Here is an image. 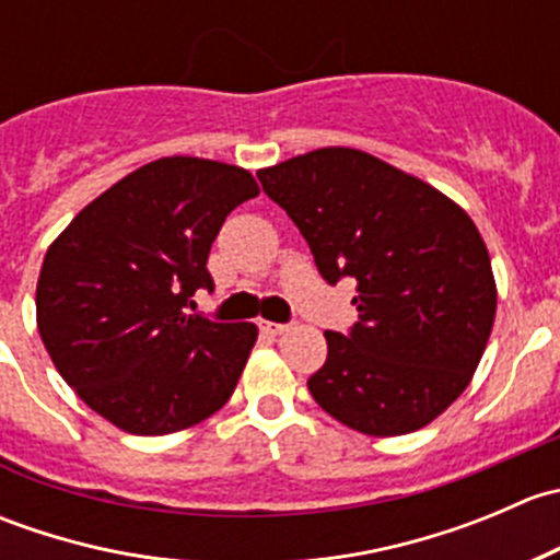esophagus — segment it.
<instances>
[{"label":"esophagus","instance_id":"obj_1","mask_svg":"<svg viewBox=\"0 0 560 560\" xmlns=\"http://www.w3.org/2000/svg\"><path fill=\"white\" fill-rule=\"evenodd\" d=\"M259 330L268 332V336H281V332L290 330V325H281V322H268V319H259Z\"/></svg>","mask_w":560,"mask_h":560}]
</instances>
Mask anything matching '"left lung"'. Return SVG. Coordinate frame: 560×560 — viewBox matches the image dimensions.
Wrapping results in <instances>:
<instances>
[{"label":"left lung","mask_w":560,"mask_h":560,"mask_svg":"<svg viewBox=\"0 0 560 560\" xmlns=\"http://www.w3.org/2000/svg\"><path fill=\"white\" fill-rule=\"evenodd\" d=\"M308 241L322 279H358V322L327 330L314 400L365 436L436 420L471 382L495 319V279L477 224L425 180L343 145L257 171Z\"/></svg>","instance_id":"obj_1"}]
</instances>
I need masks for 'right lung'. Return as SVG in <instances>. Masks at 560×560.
Listing matches in <instances>:
<instances>
[{"label": "right lung", "mask_w": 560, "mask_h": 560, "mask_svg": "<svg viewBox=\"0 0 560 560\" xmlns=\"http://www.w3.org/2000/svg\"><path fill=\"white\" fill-rule=\"evenodd\" d=\"M257 195L244 167L162 156L116 180L48 246L37 330L89 409L135 436H165L228 404L257 325L186 314V303L213 290V238Z\"/></svg>", "instance_id": "1"}]
</instances>
